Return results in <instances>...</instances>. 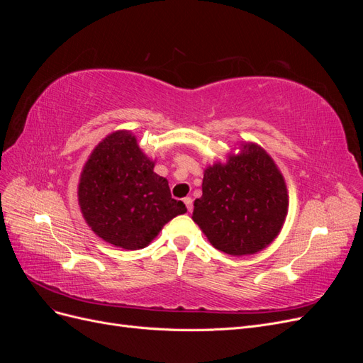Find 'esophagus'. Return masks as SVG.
I'll return each instance as SVG.
<instances>
[{"mask_svg": "<svg viewBox=\"0 0 363 363\" xmlns=\"http://www.w3.org/2000/svg\"><path fill=\"white\" fill-rule=\"evenodd\" d=\"M183 203L186 204V208H188V212H192L194 204H192V199H191V196H186V199L183 200Z\"/></svg>", "mask_w": 363, "mask_h": 363, "instance_id": "1", "label": "esophagus"}]
</instances>
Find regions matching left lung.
Segmentation results:
<instances>
[{"label": "left lung", "instance_id": "left-lung-1", "mask_svg": "<svg viewBox=\"0 0 363 363\" xmlns=\"http://www.w3.org/2000/svg\"><path fill=\"white\" fill-rule=\"evenodd\" d=\"M238 150L204 169L192 213L208 242L235 257L272 244L289 208L286 182L267 150L255 142H240Z\"/></svg>", "mask_w": 363, "mask_h": 363}]
</instances>
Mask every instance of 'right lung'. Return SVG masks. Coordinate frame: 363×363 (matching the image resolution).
Returning <instances> with one entry per match:
<instances>
[{
	"instance_id": "add662e5",
	"label": "right lung",
	"mask_w": 363,
	"mask_h": 363,
	"mask_svg": "<svg viewBox=\"0 0 363 363\" xmlns=\"http://www.w3.org/2000/svg\"><path fill=\"white\" fill-rule=\"evenodd\" d=\"M155 163L130 130L107 135L86 160L79 206L86 224L107 244L130 251L145 248L164 224L188 212L172 199Z\"/></svg>"
}]
</instances>
